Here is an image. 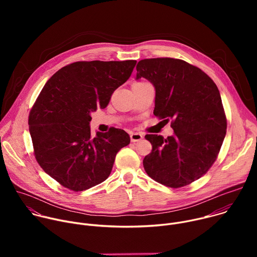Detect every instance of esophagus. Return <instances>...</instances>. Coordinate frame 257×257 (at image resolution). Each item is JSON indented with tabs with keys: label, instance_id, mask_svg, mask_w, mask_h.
Segmentation results:
<instances>
[{
	"label": "esophagus",
	"instance_id": "34e87169",
	"mask_svg": "<svg viewBox=\"0 0 257 257\" xmlns=\"http://www.w3.org/2000/svg\"><path fill=\"white\" fill-rule=\"evenodd\" d=\"M130 138L132 142H137L140 141L143 138V135L141 133H137V132H133L130 134Z\"/></svg>",
	"mask_w": 257,
	"mask_h": 257
}]
</instances>
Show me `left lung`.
<instances>
[{
    "mask_svg": "<svg viewBox=\"0 0 257 257\" xmlns=\"http://www.w3.org/2000/svg\"><path fill=\"white\" fill-rule=\"evenodd\" d=\"M136 70V79L155 86V116L172 120L174 130L166 139L145 135L153 151L143 160L144 170L165 186H186L208 171L221 150L227 129L221 94L202 70L183 60L144 59Z\"/></svg>",
    "mask_w": 257,
    "mask_h": 257,
    "instance_id": "1",
    "label": "left lung"
}]
</instances>
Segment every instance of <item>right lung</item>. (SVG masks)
Returning <instances> with one entry per match:
<instances>
[{"label": "right lung", "mask_w": 257, "mask_h": 257, "mask_svg": "<svg viewBox=\"0 0 257 257\" xmlns=\"http://www.w3.org/2000/svg\"><path fill=\"white\" fill-rule=\"evenodd\" d=\"M136 61L75 62L57 71L28 118L34 156L43 170L73 191H83L111 174L117 153L130 143L124 130L90 133V114L104 108L130 77Z\"/></svg>", "instance_id": "1"}]
</instances>
